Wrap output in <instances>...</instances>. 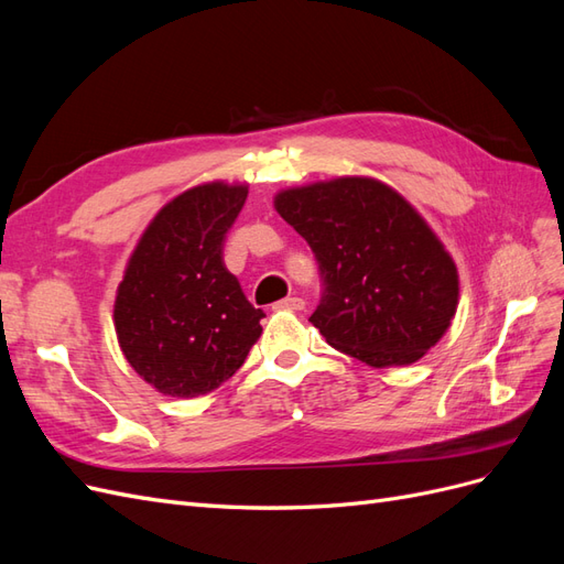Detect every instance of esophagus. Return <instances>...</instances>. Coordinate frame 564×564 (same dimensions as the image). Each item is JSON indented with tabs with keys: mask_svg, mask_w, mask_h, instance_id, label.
Segmentation results:
<instances>
[{
	"mask_svg": "<svg viewBox=\"0 0 564 564\" xmlns=\"http://www.w3.org/2000/svg\"><path fill=\"white\" fill-rule=\"evenodd\" d=\"M278 308L280 311H303L305 308V301L299 299V296H289V299L278 303Z\"/></svg>",
	"mask_w": 564,
	"mask_h": 564,
	"instance_id": "34e87169",
	"label": "esophagus"
}]
</instances>
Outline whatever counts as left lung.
Instances as JSON below:
<instances>
[{
    "mask_svg": "<svg viewBox=\"0 0 564 564\" xmlns=\"http://www.w3.org/2000/svg\"><path fill=\"white\" fill-rule=\"evenodd\" d=\"M324 280L313 327L369 367L412 365L445 336L458 270L412 202L371 176H338L275 195Z\"/></svg>",
    "mask_w": 564,
    "mask_h": 564,
    "instance_id": "1",
    "label": "left lung"
}]
</instances>
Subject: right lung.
Returning <instances> with one entry per match:
<instances>
[{"instance_id":"add662e5","label":"right lung","mask_w":564,"mask_h":564,"mask_svg":"<svg viewBox=\"0 0 564 564\" xmlns=\"http://www.w3.org/2000/svg\"><path fill=\"white\" fill-rule=\"evenodd\" d=\"M247 183L209 181L150 220L115 296L117 344L131 369L169 398H199L226 383L259 340L263 311L224 263V240Z\"/></svg>"}]
</instances>
